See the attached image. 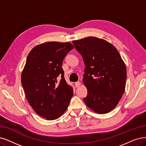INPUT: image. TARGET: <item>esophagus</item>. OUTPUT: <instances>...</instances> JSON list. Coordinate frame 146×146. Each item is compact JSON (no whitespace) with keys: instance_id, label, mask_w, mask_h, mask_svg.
Segmentation results:
<instances>
[{"instance_id":"esophagus-1","label":"esophagus","mask_w":146,"mask_h":146,"mask_svg":"<svg viewBox=\"0 0 146 146\" xmlns=\"http://www.w3.org/2000/svg\"><path fill=\"white\" fill-rule=\"evenodd\" d=\"M80 85H81V82H80V81H77V82H75V86L76 87H79Z\"/></svg>"}]
</instances>
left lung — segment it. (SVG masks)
Wrapping results in <instances>:
<instances>
[{
	"instance_id": "left-lung-1",
	"label": "left lung",
	"mask_w": 146,
	"mask_h": 146,
	"mask_svg": "<svg viewBox=\"0 0 146 146\" xmlns=\"http://www.w3.org/2000/svg\"><path fill=\"white\" fill-rule=\"evenodd\" d=\"M85 65L83 81L87 89L86 106L99 114H106L118 104L126 80L125 64L117 50L106 40L89 36L73 40Z\"/></svg>"
}]
</instances>
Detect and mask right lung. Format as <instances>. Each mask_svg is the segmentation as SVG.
<instances>
[{"mask_svg": "<svg viewBox=\"0 0 146 146\" xmlns=\"http://www.w3.org/2000/svg\"><path fill=\"white\" fill-rule=\"evenodd\" d=\"M74 46L70 42H46L29 53L21 74V84L28 102L36 114L48 120L65 113L73 96L62 68ZM59 76L61 80L58 82Z\"/></svg>", "mask_w": 146, "mask_h": 146, "instance_id": "obj_1", "label": "right lung"}]
</instances>
